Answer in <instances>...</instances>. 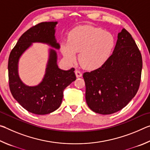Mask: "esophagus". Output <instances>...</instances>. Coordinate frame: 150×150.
Instances as JSON below:
<instances>
[{"mask_svg": "<svg viewBox=\"0 0 150 150\" xmlns=\"http://www.w3.org/2000/svg\"><path fill=\"white\" fill-rule=\"evenodd\" d=\"M75 75H76V77H77V78H79V77H82V73L81 72H80L79 71H75Z\"/></svg>", "mask_w": 150, "mask_h": 150, "instance_id": "esophagus-1", "label": "esophagus"}]
</instances>
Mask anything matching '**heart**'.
<instances>
[{
	"instance_id": "obj_1",
	"label": "heart",
	"mask_w": 150,
	"mask_h": 150,
	"mask_svg": "<svg viewBox=\"0 0 150 150\" xmlns=\"http://www.w3.org/2000/svg\"><path fill=\"white\" fill-rule=\"evenodd\" d=\"M115 46L110 33L92 26L76 27L69 32L68 42L61 44V52L68 63H73L79 53L81 66L88 70L102 67L110 57Z\"/></svg>"
}]
</instances>
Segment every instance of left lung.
Here are the masks:
<instances>
[{"mask_svg":"<svg viewBox=\"0 0 150 150\" xmlns=\"http://www.w3.org/2000/svg\"><path fill=\"white\" fill-rule=\"evenodd\" d=\"M142 69L141 53L131 34L123 28L105 64L83 74L88 107L100 115H110L125 107L138 92Z\"/></svg>","mask_w":150,"mask_h":150,"instance_id":"8db88e82","label":"left lung"}]
</instances>
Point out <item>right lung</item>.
Instances as JSON below:
<instances>
[{
	"mask_svg": "<svg viewBox=\"0 0 150 150\" xmlns=\"http://www.w3.org/2000/svg\"><path fill=\"white\" fill-rule=\"evenodd\" d=\"M57 22H45L33 26L22 34L11 51L8 58V80L12 96L24 109L35 115L50 114L59 107L63 91L76 79L75 69L67 71L58 67L57 54L50 48L45 75L35 86H28L22 82L18 75V63L21 55L33 42H42L59 50L60 45L55 39Z\"/></svg>",
	"mask_w": 150,
	"mask_h": 150,
	"instance_id": "add662e5",
	"label": "right lung"
}]
</instances>
